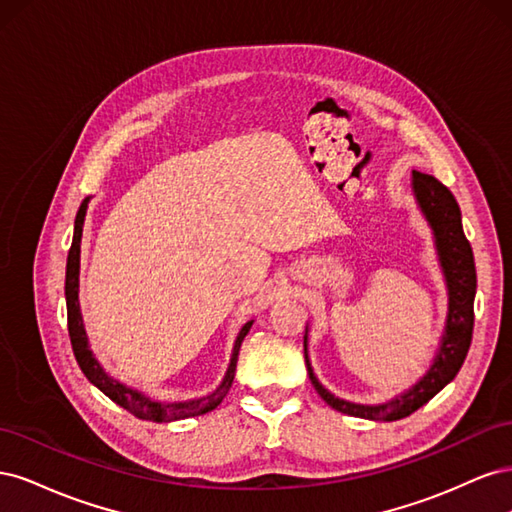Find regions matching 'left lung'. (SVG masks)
<instances>
[{"label": "left lung", "mask_w": 512, "mask_h": 512, "mask_svg": "<svg viewBox=\"0 0 512 512\" xmlns=\"http://www.w3.org/2000/svg\"><path fill=\"white\" fill-rule=\"evenodd\" d=\"M412 188L418 205H421L427 222L433 228V235H436L440 265L448 286L446 333L442 337L440 350L436 354V359H433L431 369L421 382H416L410 391L401 393L399 397L389 401V404L361 406L337 399L324 389L316 380L314 369L309 365V359L305 354L307 374L318 395L337 412L359 418H371V421H399V418H406L421 406H425L433 395H438L444 386L457 376V371L461 369L463 361H466L472 344L476 267L472 245L466 239V235H463L459 205L444 183H440L431 175L418 173V170H412Z\"/></svg>", "instance_id": "obj_1"}]
</instances>
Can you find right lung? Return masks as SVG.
<instances>
[{"instance_id": "add662e5", "label": "right lung", "mask_w": 512, "mask_h": 512, "mask_svg": "<svg viewBox=\"0 0 512 512\" xmlns=\"http://www.w3.org/2000/svg\"><path fill=\"white\" fill-rule=\"evenodd\" d=\"M87 203L89 198L83 200V205L79 207V213H76L74 220V237L72 245L68 252V265H66V307H68V333H70V342L72 350L76 356V363H79L81 371L85 378L98 386V389L108 397L113 399L117 406L123 410H128L141 421H151V423H170V421H181V418L188 416H198L211 412L213 408H218L222 404V399L228 395L232 380H235V369H237V356L243 337L247 335L252 327V320L245 324V327L239 331V337L235 342V348H232V359L228 365L226 376L222 384L215 389L211 395L200 397V399H190V401H179V404H160V401H153L151 397L138 393L134 389H128L121 382L108 378L102 365L96 361V356L91 354L89 344H87V335L83 327V316H81V307H79V267H81V237H83V222H85V213H87Z\"/></svg>"}]
</instances>
